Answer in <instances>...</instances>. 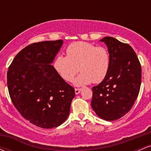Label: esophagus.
<instances>
[{"instance_id": "1", "label": "esophagus", "mask_w": 151, "mask_h": 151, "mask_svg": "<svg viewBox=\"0 0 151 151\" xmlns=\"http://www.w3.org/2000/svg\"><path fill=\"white\" fill-rule=\"evenodd\" d=\"M74 91H75L76 94H79V93H80V91H81V89H78V88H75V89H74Z\"/></svg>"}]
</instances>
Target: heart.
<instances>
[{"label":"heart","instance_id":"obj_1","mask_svg":"<svg viewBox=\"0 0 151 151\" xmlns=\"http://www.w3.org/2000/svg\"><path fill=\"white\" fill-rule=\"evenodd\" d=\"M67 56L58 55L54 61V67L66 81L72 80L79 71L81 73L74 79L76 86L101 82L108 74L110 55L104 47H96L91 43H72L67 49Z\"/></svg>","mask_w":151,"mask_h":151}]
</instances>
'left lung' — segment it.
Segmentation results:
<instances>
[{
	"label": "left lung",
	"mask_w": 151,
	"mask_h": 151,
	"mask_svg": "<svg viewBox=\"0 0 151 151\" xmlns=\"http://www.w3.org/2000/svg\"><path fill=\"white\" fill-rule=\"evenodd\" d=\"M108 47L110 67L106 77L92 88L91 107L98 116L114 121L131 110L141 84V66L129 44L112 37L101 39Z\"/></svg>",
	"instance_id": "left-lung-1"
}]
</instances>
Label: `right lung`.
<instances>
[{
    "instance_id": "right-lung-1",
    "label": "right lung",
    "mask_w": 151,
    "mask_h": 151,
    "mask_svg": "<svg viewBox=\"0 0 151 151\" xmlns=\"http://www.w3.org/2000/svg\"><path fill=\"white\" fill-rule=\"evenodd\" d=\"M63 40L29 45L13 59L7 73L12 102L31 124L43 128L58 127L67 120L74 89L51 65Z\"/></svg>"
}]
</instances>
